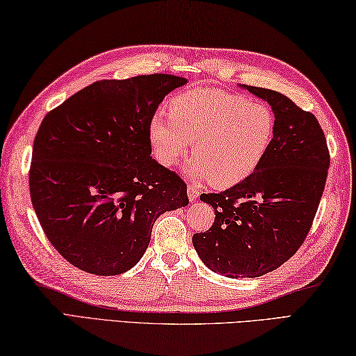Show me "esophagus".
<instances>
[{"label": "esophagus", "mask_w": 356, "mask_h": 356, "mask_svg": "<svg viewBox=\"0 0 356 356\" xmlns=\"http://www.w3.org/2000/svg\"><path fill=\"white\" fill-rule=\"evenodd\" d=\"M188 197H190L191 202H195L199 197V191L197 188H195L194 185H188Z\"/></svg>", "instance_id": "1"}]
</instances>
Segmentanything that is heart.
Wrapping results in <instances>:
<instances>
[{
	"label": "heart",
	"mask_w": 356,
	"mask_h": 356,
	"mask_svg": "<svg viewBox=\"0 0 356 356\" xmlns=\"http://www.w3.org/2000/svg\"><path fill=\"white\" fill-rule=\"evenodd\" d=\"M168 115L149 122V142L163 166L176 165L190 149L188 176L214 186L245 180L263 161L275 131L268 105L217 88H194L172 97Z\"/></svg>",
	"instance_id": "1"
}]
</instances>
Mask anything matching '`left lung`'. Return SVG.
Here are the masks:
<instances>
[{"label":"left lung","mask_w":356,"mask_h":356,"mask_svg":"<svg viewBox=\"0 0 356 356\" xmlns=\"http://www.w3.org/2000/svg\"><path fill=\"white\" fill-rule=\"evenodd\" d=\"M266 101L275 131L252 174L223 193L202 194L214 223L194 234L207 266L229 278H255L282 266L303 245L326 185L330 156L312 113L274 90L241 86Z\"/></svg>","instance_id":"left-lung-1"}]
</instances>
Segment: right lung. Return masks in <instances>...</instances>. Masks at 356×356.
<instances>
[{
  "mask_svg": "<svg viewBox=\"0 0 356 356\" xmlns=\"http://www.w3.org/2000/svg\"><path fill=\"white\" fill-rule=\"evenodd\" d=\"M174 74L105 79L45 115L29 172L45 237L95 275L124 274L147 251L157 217L188 205L186 184L151 157L159 104L186 84Z\"/></svg>",
  "mask_w": 356,
  "mask_h": 356,
  "instance_id": "right-lung-1",
  "label": "right lung"
}]
</instances>
